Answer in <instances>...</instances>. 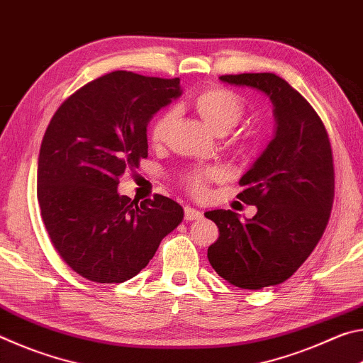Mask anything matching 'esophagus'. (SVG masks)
<instances>
[{"instance_id":"obj_1","label":"esophagus","mask_w":363,"mask_h":363,"mask_svg":"<svg viewBox=\"0 0 363 363\" xmlns=\"http://www.w3.org/2000/svg\"><path fill=\"white\" fill-rule=\"evenodd\" d=\"M200 218H201L200 210H196V208H192V206L184 208V219H186V220H195V219H200Z\"/></svg>"}]
</instances>
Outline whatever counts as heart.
Segmentation results:
<instances>
[{
  "label": "heart",
  "instance_id": "1",
  "mask_svg": "<svg viewBox=\"0 0 363 363\" xmlns=\"http://www.w3.org/2000/svg\"><path fill=\"white\" fill-rule=\"evenodd\" d=\"M192 107L200 120L214 134L229 133L238 121L243 118L245 107L240 97L225 88H208L196 94L192 101ZM174 121V113L167 110L158 115L152 123L149 139L153 145H162L167 140L171 126ZM219 173L216 169L195 171L186 177V184L195 194H203L206 181L216 179Z\"/></svg>",
  "mask_w": 363,
  "mask_h": 363
}]
</instances>
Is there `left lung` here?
Instances as JSON below:
<instances>
[{
	"mask_svg": "<svg viewBox=\"0 0 363 363\" xmlns=\"http://www.w3.org/2000/svg\"><path fill=\"white\" fill-rule=\"evenodd\" d=\"M219 79L256 89L274 107V138L240 179L238 199L256 214L242 220L230 210L205 213L219 229L208 248L213 269L238 288L261 290L290 279L320 240L333 206V155L322 120L285 79L274 73Z\"/></svg>",
	"mask_w": 363,
	"mask_h": 363,
	"instance_id": "8db88e82",
	"label": "left lung"
}]
</instances>
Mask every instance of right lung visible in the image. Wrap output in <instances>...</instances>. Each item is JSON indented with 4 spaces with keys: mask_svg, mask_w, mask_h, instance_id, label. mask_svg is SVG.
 Masks as SVG:
<instances>
[{
    "mask_svg": "<svg viewBox=\"0 0 363 363\" xmlns=\"http://www.w3.org/2000/svg\"><path fill=\"white\" fill-rule=\"evenodd\" d=\"M182 94L179 78L112 72L83 86L54 113L38 157L43 223L62 259L96 284H121L143 270L182 223L163 195L131 200L118 179L147 157V125Z\"/></svg>",
    "mask_w": 363,
    "mask_h": 363,
    "instance_id": "add662e5",
    "label": "right lung"
}]
</instances>
